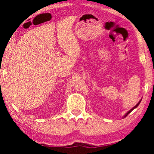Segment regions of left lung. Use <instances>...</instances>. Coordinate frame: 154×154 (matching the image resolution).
Returning <instances> with one entry per match:
<instances>
[{
  "mask_svg": "<svg viewBox=\"0 0 154 154\" xmlns=\"http://www.w3.org/2000/svg\"><path fill=\"white\" fill-rule=\"evenodd\" d=\"M141 102V100L140 101V102H139L138 103H137V104L136 105H135V106H134V107H133V108H132V109H130V110L129 111H128V112L127 113H126V114L125 115V116H124V118H125V117H126V116H127L128 115V114H129V113H130V112H131V111H132V110H133V109H135V108H137V107L138 106H139V104H140V103Z\"/></svg>",
  "mask_w": 154,
  "mask_h": 154,
  "instance_id": "left-lung-1",
  "label": "left lung"
}]
</instances>
